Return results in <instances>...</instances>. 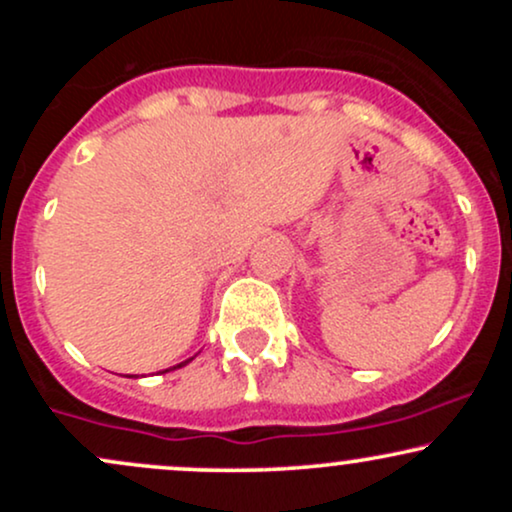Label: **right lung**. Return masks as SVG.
<instances>
[{
    "instance_id": "right-lung-1",
    "label": "right lung",
    "mask_w": 512,
    "mask_h": 512,
    "mask_svg": "<svg viewBox=\"0 0 512 512\" xmlns=\"http://www.w3.org/2000/svg\"><path fill=\"white\" fill-rule=\"evenodd\" d=\"M190 361H192V358H190ZM187 363V361H185ZM185 363H178V366H173V368H170V370H175V368H182V366H185Z\"/></svg>"
}]
</instances>
